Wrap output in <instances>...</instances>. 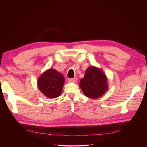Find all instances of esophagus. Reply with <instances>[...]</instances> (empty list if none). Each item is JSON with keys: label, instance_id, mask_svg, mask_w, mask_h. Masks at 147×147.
I'll list each match as a JSON object with an SVG mask.
<instances>
[{"label": "esophagus", "instance_id": "1", "mask_svg": "<svg viewBox=\"0 0 147 147\" xmlns=\"http://www.w3.org/2000/svg\"><path fill=\"white\" fill-rule=\"evenodd\" d=\"M77 79L76 78H69L68 80V82L70 83H75L77 82Z\"/></svg>", "mask_w": 147, "mask_h": 147}]
</instances>
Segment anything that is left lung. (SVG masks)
Returning a JSON list of instances; mask_svg holds the SVG:
<instances>
[{
    "mask_svg": "<svg viewBox=\"0 0 147 147\" xmlns=\"http://www.w3.org/2000/svg\"><path fill=\"white\" fill-rule=\"evenodd\" d=\"M80 86L83 94L91 99H97L108 90L107 77L100 69L91 65L86 69L80 80Z\"/></svg>",
    "mask_w": 147,
    "mask_h": 147,
    "instance_id": "obj_1",
    "label": "left lung"
}]
</instances>
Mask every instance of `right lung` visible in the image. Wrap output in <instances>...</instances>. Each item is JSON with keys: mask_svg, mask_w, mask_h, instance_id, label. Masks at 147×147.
Segmentation results:
<instances>
[{"mask_svg": "<svg viewBox=\"0 0 147 147\" xmlns=\"http://www.w3.org/2000/svg\"><path fill=\"white\" fill-rule=\"evenodd\" d=\"M65 78L56 69L45 71L37 80V86L42 94L48 98L54 99L59 96L63 91Z\"/></svg>", "mask_w": 147, "mask_h": 147, "instance_id": "1", "label": "right lung"}]
</instances>
